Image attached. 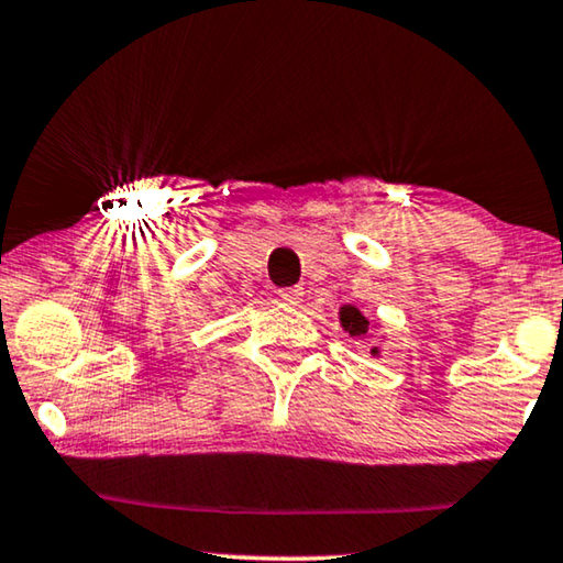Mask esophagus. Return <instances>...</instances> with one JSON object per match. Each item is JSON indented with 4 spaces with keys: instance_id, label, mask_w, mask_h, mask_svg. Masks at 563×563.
I'll list each match as a JSON object with an SVG mask.
<instances>
[{
    "instance_id": "esophagus-1",
    "label": "esophagus",
    "mask_w": 563,
    "mask_h": 563,
    "mask_svg": "<svg viewBox=\"0 0 563 563\" xmlns=\"http://www.w3.org/2000/svg\"><path fill=\"white\" fill-rule=\"evenodd\" d=\"M278 296H280L288 306H298L300 300H303V288H300V285H290V288H280Z\"/></svg>"
}]
</instances>
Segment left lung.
Wrapping results in <instances>:
<instances>
[{"mask_svg": "<svg viewBox=\"0 0 563 563\" xmlns=\"http://www.w3.org/2000/svg\"><path fill=\"white\" fill-rule=\"evenodd\" d=\"M339 321H342L344 331H350V336H364V334H367V329L372 327L369 319H364L360 308H354V306H342V311H339ZM372 354L377 357V354H379L377 346L372 350Z\"/></svg>", "mask_w": 563, "mask_h": 563, "instance_id": "8db88e82", "label": "left lung"}]
</instances>
